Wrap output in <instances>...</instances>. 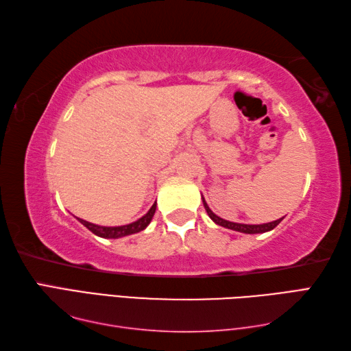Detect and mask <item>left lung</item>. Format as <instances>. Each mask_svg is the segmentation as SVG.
Wrapping results in <instances>:
<instances>
[{"label": "left lung", "instance_id": "obj_1", "mask_svg": "<svg viewBox=\"0 0 351 351\" xmlns=\"http://www.w3.org/2000/svg\"><path fill=\"white\" fill-rule=\"evenodd\" d=\"M202 202H204V206L205 210L208 213V215H210V219L217 223V225L223 226V228H228V229H232V230H238V232H243V234H264V232H268V230L274 229L276 226L279 225V223L283 220L282 219H278L274 221H270V223H264V225H244V223H234V221H228V220H223L221 217H219V215H215L211 210L210 206L206 205L205 199L202 197Z\"/></svg>", "mask_w": 351, "mask_h": 351}]
</instances>
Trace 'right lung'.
Masks as SVG:
<instances>
[{"mask_svg":"<svg viewBox=\"0 0 351 351\" xmlns=\"http://www.w3.org/2000/svg\"><path fill=\"white\" fill-rule=\"evenodd\" d=\"M156 210V202L151 206L143 217L138 219L137 221H132L130 225H123V226H99V225H93L90 221H86L83 219H78L81 225H84L88 230H92L95 235L102 237V238H121V237H126L131 234H137L140 230H143L149 223H151L154 214Z\"/></svg>","mask_w":351,"mask_h":351,"instance_id":"add662e5","label":"right lung"}]
</instances>
